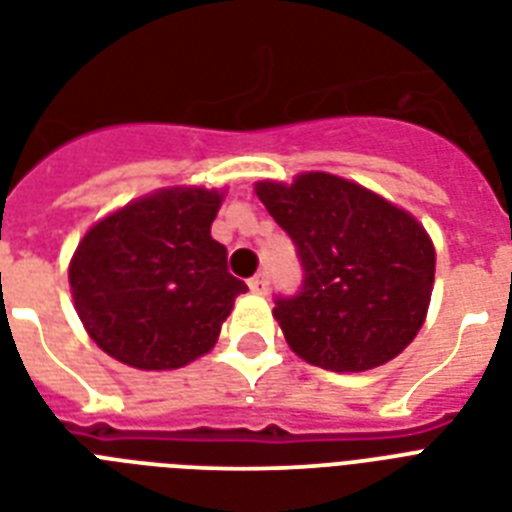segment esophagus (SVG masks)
I'll list each match as a JSON object with an SVG mask.
<instances>
[{"instance_id": "obj_1", "label": "esophagus", "mask_w": 512, "mask_h": 512, "mask_svg": "<svg viewBox=\"0 0 512 512\" xmlns=\"http://www.w3.org/2000/svg\"><path fill=\"white\" fill-rule=\"evenodd\" d=\"M268 287H271V279H268V273H255L252 279H249V289L252 292H257V295H265L268 292Z\"/></svg>"}]
</instances>
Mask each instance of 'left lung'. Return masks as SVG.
I'll return each instance as SVG.
<instances>
[{"label": "left lung", "mask_w": 512, "mask_h": 512, "mask_svg": "<svg viewBox=\"0 0 512 512\" xmlns=\"http://www.w3.org/2000/svg\"><path fill=\"white\" fill-rule=\"evenodd\" d=\"M257 196L295 244L303 284L276 295L289 348L329 372H364L396 358L428 313L436 249L409 212L327 172Z\"/></svg>", "instance_id": "8db88e82"}]
</instances>
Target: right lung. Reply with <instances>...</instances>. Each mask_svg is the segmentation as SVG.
Segmentation results:
<instances>
[{"label": "right lung", "instance_id": "right-lung-1", "mask_svg": "<svg viewBox=\"0 0 512 512\" xmlns=\"http://www.w3.org/2000/svg\"><path fill=\"white\" fill-rule=\"evenodd\" d=\"M220 193L167 188L92 225L68 281L84 329L135 369H177L215 345L247 284L209 236Z\"/></svg>", "mask_w": 512, "mask_h": 512}]
</instances>
